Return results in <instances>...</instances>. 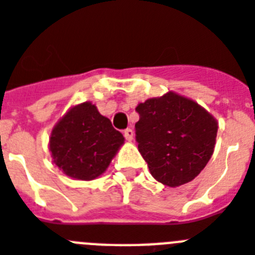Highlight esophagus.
Masks as SVG:
<instances>
[{
  "instance_id": "obj_1",
  "label": "esophagus",
  "mask_w": 255,
  "mask_h": 255,
  "mask_svg": "<svg viewBox=\"0 0 255 255\" xmlns=\"http://www.w3.org/2000/svg\"><path fill=\"white\" fill-rule=\"evenodd\" d=\"M133 136H134L133 129H131V128H127V129H124V137H126V140L132 141V140H133Z\"/></svg>"
}]
</instances>
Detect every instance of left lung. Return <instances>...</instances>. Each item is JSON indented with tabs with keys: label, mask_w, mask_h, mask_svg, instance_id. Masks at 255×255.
<instances>
[{
	"label": "left lung",
	"mask_w": 255,
	"mask_h": 255,
	"mask_svg": "<svg viewBox=\"0 0 255 255\" xmlns=\"http://www.w3.org/2000/svg\"><path fill=\"white\" fill-rule=\"evenodd\" d=\"M138 151L155 180L179 187L204 170L215 146L218 122L189 98L168 92L138 104Z\"/></svg>",
	"instance_id": "obj_1"
}]
</instances>
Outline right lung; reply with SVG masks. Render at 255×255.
<instances>
[{"instance_id":"right-lung-1","label":"right lung","mask_w":255,"mask_h":255,"mask_svg":"<svg viewBox=\"0 0 255 255\" xmlns=\"http://www.w3.org/2000/svg\"><path fill=\"white\" fill-rule=\"evenodd\" d=\"M124 137L91 102L74 106L55 124L49 149L55 166L67 176L93 180L109 167Z\"/></svg>"}]
</instances>
